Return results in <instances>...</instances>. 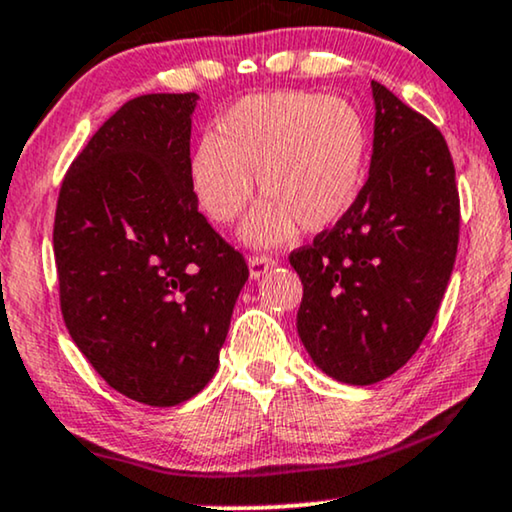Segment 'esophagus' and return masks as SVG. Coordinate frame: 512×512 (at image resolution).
Returning a JSON list of instances; mask_svg holds the SVG:
<instances>
[{
	"mask_svg": "<svg viewBox=\"0 0 512 512\" xmlns=\"http://www.w3.org/2000/svg\"><path fill=\"white\" fill-rule=\"evenodd\" d=\"M275 265H277V261L268 254H251L249 256V275L258 279V277H263L268 270L275 268Z\"/></svg>",
	"mask_w": 512,
	"mask_h": 512,
	"instance_id": "1",
	"label": "esophagus"
}]
</instances>
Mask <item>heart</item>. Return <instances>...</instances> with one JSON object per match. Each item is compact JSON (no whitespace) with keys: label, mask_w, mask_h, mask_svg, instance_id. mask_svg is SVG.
<instances>
[{"label":"heart","mask_w":512,"mask_h":512,"mask_svg":"<svg viewBox=\"0 0 512 512\" xmlns=\"http://www.w3.org/2000/svg\"><path fill=\"white\" fill-rule=\"evenodd\" d=\"M368 163V125L352 102L321 93L244 97L202 139L191 184L216 223H233L258 193L265 200L244 228L254 244L321 233L359 198Z\"/></svg>","instance_id":"1"}]
</instances>
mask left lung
I'll list each match as a JSON object with an SVG mask.
<instances>
[{"instance_id": "left-lung-1", "label": "left lung", "mask_w": 512, "mask_h": 512, "mask_svg": "<svg viewBox=\"0 0 512 512\" xmlns=\"http://www.w3.org/2000/svg\"><path fill=\"white\" fill-rule=\"evenodd\" d=\"M370 172L352 209L289 261L298 335L326 375L375 384L412 359L436 319L459 244V191L429 118L373 81Z\"/></svg>"}]
</instances>
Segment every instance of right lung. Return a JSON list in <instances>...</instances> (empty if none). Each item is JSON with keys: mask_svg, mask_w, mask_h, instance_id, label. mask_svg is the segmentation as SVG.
<instances>
[{"mask_svg": "<svg viewBox=\"0 0 512 512\" xmlns=\"http://www.w3.org/2000/svg\"><path fill=\"white\" fill-rule=\"evenodd\" d=\"M195 93L132 97L62 179L53 223L60 310L118 394L170 408L219 366L249 268L198 212Z\"/></svg>", "mask_w": 512, "mask_h": 512, "instance_id": "right-lung-1", "label": "right lung"}]
</instances>
